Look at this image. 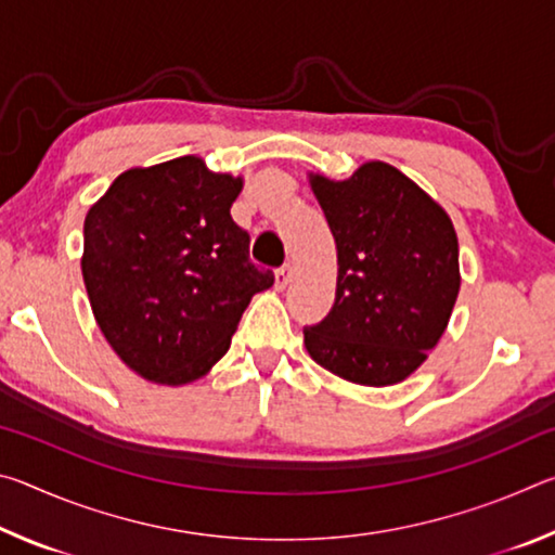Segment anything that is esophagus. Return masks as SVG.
Here are the masks:
<instances>
[{
    "instance_id": "34e87169",
    "label": "esophagus",
    "mask_w": 555,
    "mask_h": 555,
    "mask_svg": "<svg viewBox=\"0 0 555 555\" xmlns=\"http://www.w3.org/2000/svg\"><path fill=\"white\" fill-rule=\"evenodd\" d=\"M291 281V264H284L281 269H276V288L284 291Z\"/></svg>"
}]
</instances>
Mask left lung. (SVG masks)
I'll return each mask as SVG.
<instances>
[{
    "label": "left lung",
    "instance_id": "left-lung-1",
    "mask_svg": "<svg viewBox=\"0 0 555 555\" xmlns=\"http://www.w3.org/2000/svg\"><path fill=\"white\" fill-rule=\"evenodd\" d=\"M337 247L335 304L304 327L308 354L347 382L399 384L446 333L460 291L457 234L426 191L384 162L345 181L311 173Z\"/></svg>",
    "mask_w": 555,
    "mask_h": 555
}]
</instances>
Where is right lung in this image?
<instances>
[{"label": "right lung", "mask_w": 555, "mask_h": 555, "mask_svg": "<svg viewBox=\"0 0 555 555\" xmlns=\"http://www.w3.org/2000/svg\"><path fill=\"white\" fill-rule=\"evenodd\" d=\"M240 191L242 178L181 156L129 168L88 210L80 267L92 313L139 377L166 387L205 377L251 296L274 284L230 215Z\"/></svg>", "instance_id": "1"}]
</instances>
